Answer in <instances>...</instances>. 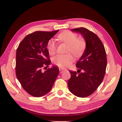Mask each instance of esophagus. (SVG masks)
<instances>
[{
  "instance_id": "34e87169",
  "label": "esophagus",
  "mask_w": 122,
  "mask_h": 122,
  "mask_svg": "<svg viewBox=\"0 0 122 122\" xmlns=\"http://www.w3.org/2000/svg\"><path fill=\"white\" fill-rule=\"evenodd\" d=\"M59 71H60V73L61 74L62 73H63V72L64 71V69H62L61 68H59Z\"/></svg>"
}]
</instances>
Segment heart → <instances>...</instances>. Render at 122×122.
<instances>
[{
	"mask_svg": "<svg viewBox=\"0 0 122 122\" xmlns=\"http://www.w3.org/2000/svg\"><path fill=\"white\" fill-rule=\"evenodd\" d=\"M57 38L61 42L68 45L67 52L73 53L76 57L82 56L86 51V40L83 37L77 38V35L75 33L69 30H66L60 34ZM47 49L49 54L54 55L56 53L57 45L54 41L51 40L48 41ZM71 53H68L66 54L57 55L53 57V63L62 68L69 67L73 63L74 60L73 55Z\"/></svg>",
	"mask_w": 122,
	"mask_h": 122,
	"instance_id": "1",
	"label": "heart"
}]
</instances>
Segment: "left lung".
<instances>
[{
	"label": "left lung",
	"mask_w": 122,
	"mask_h": 122,
	"mask_svg": "<svg viewBox=\"0 0 122 122\" xmlns=\"http://www.w3.org/2000/svg\"><path fill=\"white\" fill-rule=\"evenodd\" d=\"M81 34L86 42V48L76 66L79 69L69 71L71 77L68 81L72 94L79 97L90 96L102 83L107 68V54L104 46L98 36L84 27L72 29ZM82 70V71H81Z\"/></svg>",
	"instance_id": "left-lung-1"
}]
</instances>
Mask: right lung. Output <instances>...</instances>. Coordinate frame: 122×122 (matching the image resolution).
<instances>
[{
    "instance_id": "obj_1",
    "label": "right lung",
    "mask_w": 122,
    "mask_h": 122,
    "mask_svg": "<svg viewBox=\"0 0 122 122\" xmlns=\"http://www.w3.org/2000/svg\"><path fill=\"white\" fill-rule=\"evenodd\" d=\"M58 32H34L25 37L16 49V77L24 89L33 96L40 97L49 92L59 73V68L54 66L44 72L41 71L50 65L46 47Z\"/></svg>"
}]
</instances>
